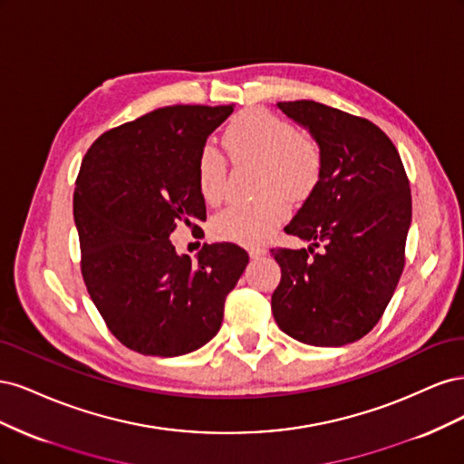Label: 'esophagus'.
I'll list each match as a JSON object with an SVG mask.
<instances>
[{
	"label": "esophagus",
	"instance_id": "esophagus-1",
	"mask_svg": "<svg viewBox=\"0 0 464 464\" xmlns=\"http://www.w3.org/2000/svg\"><path fill=\"white\" fill-rule=\"evenodd\" d=\"M247 251H249V257L251 259H259V257H263L266 254V249L261 247V246H249Z\"/></svg>",
	"mask_w": 464,
	"mask_h": 464
}]
</instances>
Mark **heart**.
Masks as SVG:
<instances>
[{
  "label": "heart",
  "instance_id": "obj_1",
  "mask_svg": "<svg viewBox=\"0 0 464 464\" xmlns=\"http://www.w3.org/2000/svg\"><path fill=\"white\" fill-rule=\"evenodd\" d=\"M236 166H257L254 203H234L213 220V234L220 240L257 244L269 237L288 217V199L302 201L314 191L321 174V149L315 139L296 133L294 125L265 110H247L224 133ZM227 184V164L215 147H203L198 160V186L203 199L215 205Z\"/></svg>",
  "mask_w": 464,
  "mask_h": 464
}]
</instances>
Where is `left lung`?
<instances>
[{"mask_svg":"<svg viewBox=\"0 0 464 464\" xmlns=\"http://www.w3.org/2000/svg\"><path fill=\"white\" fill-rule=\"evenodd\" d=\"M276 108L315 139L321 174L285 228L310 246L271 249L283 271L271 310L292 339L343 346L375 327L397 288L412 220L409 178L372 121L314 101Z\"/></svg>","mask_w":464,"mask_h":464,"instance_id":"obj_1","label":"left lung"}]
</instances>
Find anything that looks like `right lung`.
<instances>
[{
    "mask_svg": "<svg viewBox=\"0 0 464 464\" xmlns=\"http://www.w3.org/2000/svg\"><path fill=\"white\" fill-rule=\"evenodd\" d=\"M232 106H166L101 135L81 164L73 218L87 290L116 339L139 354L181 356L218 333L224 300L249 261L236 244L178 256V224L207 218L198 160Z\"/></svg>",
    "mask_w": 464,
    "mask_h": 464,
    "instance_id": "right-lung-1",
    "label": "right lung"
}]
</instances>
